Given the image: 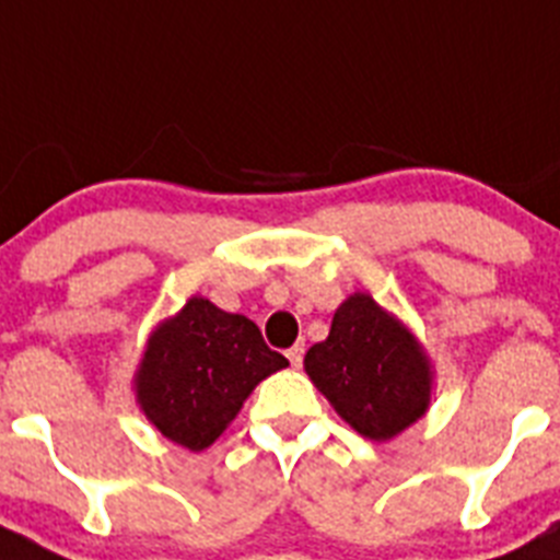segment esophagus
Masks as SVG:
<instances>
[{"label": "esophagus", "mask_w": 560, "mask_h": 560, "mask_svg": "<svg viewBox=\"0 0 560 560\" xmlns=\"http://www.w3.org/2000/svg\"><path fill=\"white\" fill-rule=\"evenodd\" d=\"M285 355H289V361H291V368H296V370H300V368H303V355H305V345H294V348H291V350H289V353H285Z\"/></svg>", "instance_id": "34e87169"}]
</instances>
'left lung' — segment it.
Here are the masks:
<instances>
[{"label":"left lung","mask_w":560,"mask_h":560,"mask_svg":"<svg viewBox=\"0 0 560 560\" xmlns=\"http://www.w3.org/2000/svg\"><path fill=\"white\" fill-rule=\"evenodd\" d=\"M305 373L341 420L378 443L412 427L432 400L420 341L361 291L336 308L328 339L305 353Z\"/></svg>","instance_id":"left-lung-1"}]
</instances>
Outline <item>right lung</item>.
Masks as SVG:
<instances>
[{
    "instance_id": "obj_1",
    "label": "right lung",
    "mask_w": 560,
    "mask_h": 560,
    "mask_svg": "<svg viewBox=\"0 0 560 560\" xmlns=\"http://www.w3.org/2000/svg\"><path fill=\"white\" fill-rule=\"evenodd\" d=\"M283 368L289 359L266 345L252 319L190 296L151 334L133 387L153 427L201 452L221 438L252 389Z\"/></svg>"
}]
</instances>
